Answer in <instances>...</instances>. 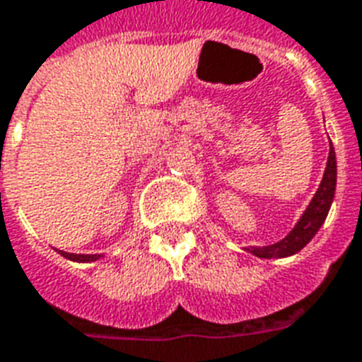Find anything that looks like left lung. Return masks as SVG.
<instances>
[{
  "label": "left lung",
  "mask_w": 362,
  "mask_h": 362,
  "mask_svg": "<svg viewBox=\"0 0 362 362\" xmlns=\"http://www.w3.org/2000/svg\"><path fill=\"white\" fill-rule=\"evenodd\" d=\"M336 192V153L330 142V151H328V161L322 180L319 184V189L313 195V199L308 205L305 212H303L298 224L292 228V231L285 239H281L279 243H273L267 247H248L247 250L250 255L258 256V258H286L300 252L308 243L315 237L322 222L327 220V214L330 211V205L334 201Z\"/></svg>",
  "instance_id": "1"
}]
</instances>
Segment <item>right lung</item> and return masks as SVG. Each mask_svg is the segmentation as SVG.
Returning a JSON list of instances; mask_svg holds the SVG:
<instances>
[{
	"mask_svg": "<svg viewBox=\"0 0 362 362\" xmlns=\"http://www.w3.org/2000/svg\"><path fill=\"white\" fill-rule=\"evenodd\" d=\"M59 252L60 256H64V258L74 262H95L102 258V255H71V252H64V250H59Z\"/></svg>",
	"mask_w": 362,
	"mask_h": 362,
	"instance_id": "right-lung-1",
	"label": "right lung"
}]
</instances>
